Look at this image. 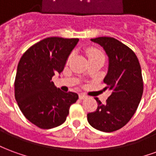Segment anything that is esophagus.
Wrapping results in <instances>:
<instances>
[{
  "instance_id": "34e87169",
  "label": "esophagus",
  "mask_w": 156,
  "mask_h": 156,
  "mask_svg": "<svg viewBox=\"0 0 156 156\" xmlns=\"http://www.w3.org/2000/svg\"><path fill=\"white\" fill-rule=\"evenodd\" d=\"M88 98L87 95L83 94H79V98H80V99H85V98Z\"/></svg>"
}]
</instances>
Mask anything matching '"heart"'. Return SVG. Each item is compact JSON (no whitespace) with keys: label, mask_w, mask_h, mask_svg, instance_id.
Returning <instances> with one entry per match:
<instances>
[{"label":"heart","mask_w":156,"mask_h":156,"mask_svg":"<svg viewBox=\"0 0 156 156\" xmlns=\"http://www.w3.org/2000/svg\"><path fill=\"white\" fill-rule=\"evenodd\" d=\"M87 52H88V56L89 58H94V57H102V58H104V55H103L101 51L96 50V49L90 48V49H88Z\"/></svg>","instance_id":"obj_1"}]
</instances>
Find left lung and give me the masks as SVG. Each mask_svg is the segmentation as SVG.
I'll return each mask as SVG.
<instances>
[{
  "label": "left lung",
  "instance_id": "1",
  "mask_svg": "<svg viewBox=\"0 0 156 156\" xmlns=\"http://www.w3.org/2000/svg\"><path fill=\"white\" fill-rule=\"evenodd\" d=\"M105 49L108 57V69L104 82L105 89L111 92L106 104L98 98L96 111L88 114L92 127L103 132H113L124 127L137 110L142 98L144 83L136 55L117 39L100 37L91 39Z\"/></svg>",
  "mask_w": 156,
  "mask_h": 156
}]
</instances>
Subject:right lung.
Listing matches in <instances>:
<instances>
[{
	"label": "right lung",
	"mask_w": 156,
	"mask_h": 156,
	"mask_svg": "<svg viewBox=\"0 0 156 156\" xmlns=\"http://www.w3.org/2000/svg\"><path fill=\"white\" fill-rule=\"evenodd\" d=\"M78 38L48 37L28 48L19 61L15 98L19 108L36 126L48 129L63 124L69 108L78 100L76 93H64L51 78L62 72Z\"/></svg>",
	"instance_id": "right-lung-1"
}]
</instances>
